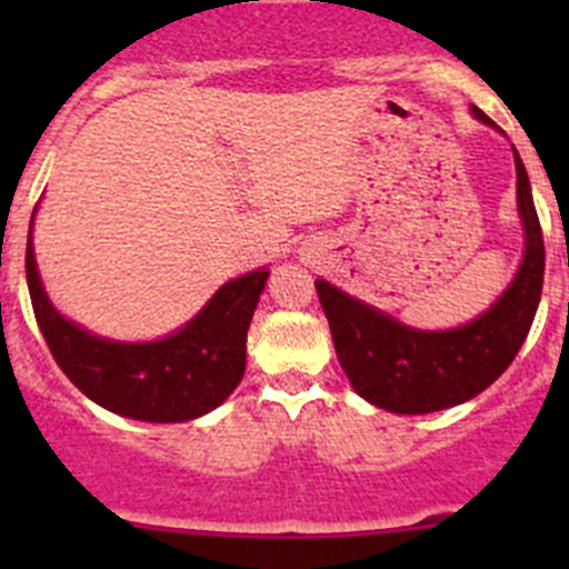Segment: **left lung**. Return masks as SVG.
<instances>
[{"label": "left lung", "instance_id": "obj_1", "mask_svg": "<svg viewBox=\"0 0 569 569\" xmlns=\"http://www.w3.org/2000/svg\"><path fill=\"white\" fill-rule=\"evenodd\" d=\"M473 114L492 123L479 107ZM518 209L526 228V256L512 286L496 306L457 330L427 332L399 325L388 313L317 280L330 321L336 355L352 388L371 405L401 416L446 410L490 388L523 347L545 278V242L533 209L529 176L515 151Z\"/></svg>", "mask_w": 569, "mask_h": 569}]
</instances>
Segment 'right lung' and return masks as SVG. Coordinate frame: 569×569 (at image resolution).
Instances as JSON below:
<instances>
[{"instance_id":"right-lung-1","label":"right lung","mask_w":569,"mask_h":569,"mask_svg":"<svg viewBox=\"0 0 569 569\" xmlns=\"http://www.w3.org/2000/svg\"><path fill=\"white\" fill-rule=\"evenodd\" d=\"M267 278V269H256L226 283L183 330L162 341H107L51 308L38 278L32 233L27 237V286L51 358L88 399L137 421H192L233 393L244 375L248 327Z\"/></svg>"}]
</instances>
